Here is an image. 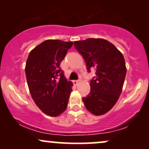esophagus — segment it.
I'll use <instances>...</instances> for the list:
<instances>
[{"instance_id": "34e87169", "label": "esophagus", "mask_w": 149, "mask_h": 149, "mask_svg": "<svg viewBox=\"0 0 149 149\" xmlns=\"http://www.w3.org/2000/svg\"><path fill=\"white\" fill-rule=\"evenodd\" d=\"M78 83H79V80H73V84H74L75 85H78Z\"/></svg>"}]
</instances>
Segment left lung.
Listing matches in <instances>:
<instances>
[{
	"mask_svg": "<svg viewBox=\"0 0 149 149\" xmlns=\"http://www.w3.org/2000/svg\"><path fill=\"white\" fill-rule=\"evenodd\" d=\"M74 45L85 59L88 72L96 70L83 103L91 113L103 115L113 107L122 92L127 73L123 55L111 42L102 38L78 40Z\"/></svg>",
	"mask_w": 149,
	"mask_h": 149,
	"instance_id": "obj_1",
	"label": "left lung"
}]
</instances>
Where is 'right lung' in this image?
<instances>
[{"label": "right lung", "mask_w": 149, "mask_h": 149, "mask_svg": "<svg viewBox=\"0 0 149 149\" xmlns=\"http://www.w3.org/2000/svg\"><path fill=\"white\" fill-rule=\"evenodd\" d=\"M73 42L47 40L31 51L25 73L34 102L46 115L56 117L66 109L73 83L59 67Z\"/></svg>", "instance_id": "right-lung-1"}]
</instances>
